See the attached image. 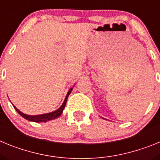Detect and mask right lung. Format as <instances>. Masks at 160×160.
I'll list each match as a JSON object with an SVG mask.
<instances>
[{
	"instance_id": "1",
	"label": "right lung",
	"mask_w": 160,
	"mask_h": 160,
	"mask_svg": "<svg viewBox=\"0 0 160 160\" xmlns=\"http://www.w3.org/2000/svg\"><path fill=\"white\" fill-rule=\"evenodd\" d=\"M72 89H70L69 91H68L67 94L66 96V98H65L64 102H63L62 105L58 109L57 111H53L51 113H47V114H40V115H28V114H25L24 113H22V111H20L18 108L14 107H13L15 108L17 111H18V114L22 116L23 118H25V119L29 120V121H31V122H46L47 121H49V120H52V119H54V118H57L58 117H59L61 114H62V111L64 110L65 107H66V101H67V98L69 97L70 94L71 93L72 91Z\"/></svg>"
}]
</instances>
